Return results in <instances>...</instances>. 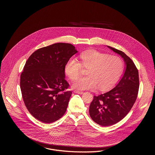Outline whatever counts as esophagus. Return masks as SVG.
Instances as JSON below:
<instances>
[{
	"mask_svg": "<svg viewBox=\"0 0 155 155\" xmlns=\"http://www.w3.org/2000/svg\"><path fill=\"white\" fill-rule=\"evenodd\" d=\"M74 92L76 94H82L84 93L82 91H80L78 90H74Z\"/></svg>",
	"mask_w": 155,
	"mask_h": 155,
	"instance_id": "34e87169",
	"label": "esophagus"
}]
</instances>
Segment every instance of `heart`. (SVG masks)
<instances>
[{"instance_id":"obj_1","label":"heart","mask_w":155,"mask_h":155,"mask_svg":"<svg viewBox=\"0 0 155 155\" xmlns=\"http://www.w3.org/2000/svg\"><path fill=\"white\" fill-rule=\"evenodd\" d=\"M82 67L87 68L88 75L75 81V88L94 90L98 87L101 91H106L116 84L123 71L124 64L118 56L90 50L81 53L79 61L70 59L66 64L65 71L71 80H75L80 76Z\"/></svg>"}]
</instances>
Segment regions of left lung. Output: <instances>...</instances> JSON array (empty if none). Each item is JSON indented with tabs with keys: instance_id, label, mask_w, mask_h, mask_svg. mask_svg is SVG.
Wrapping results in <instances>:
<instances>
[{
	"instance_id": "8db88e82",
	"label": "left lung",
	"mask_w": 155,
	"mask_h": 155,
	"mask_svg": "<svg viewBox=\"0 0 155 155\" xmlns=\"http://www.w3.org/2000/svg\"><path fill=\"white\" fill-rule=\"evenodd\" d=\"M107 47L123 58L126 67L116 87L107 92L94 96L89 106L92 120L104 127L115 124L125 117L137 98L140 87L138 71L133 60L124 52Z\"/></svg>"
}]
</instances>
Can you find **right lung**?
<instances>
[{"instance_id": "obj_1", "label": "right lung", "mask_w": 155, "mask_h": 155, "mask_svg": "<svg viewBox=\"0 0 155 155\" xmlns=\"http://www.w3.org/2000/svg\"><path fill=\"white\" fill-rule=\"evenodd\" d=\"M73 45L56 43L40 48L27 60L20 77V88L31 114L44 123L65 113L72 92L66 91L65 66L77 53Z\"/></svg>"}]
</instances>
